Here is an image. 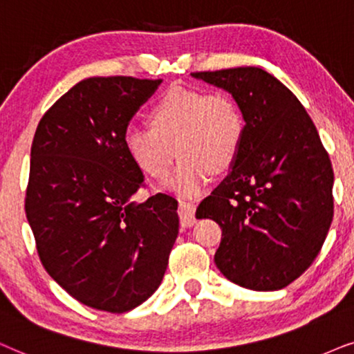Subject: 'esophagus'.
<instances>
[{"label":"esophagus","instance_id":"esophagus-1","mask_svg":"<svg viewBox=\"0 0 354 354\" xmlns=\"http://www.w3.org/2000/svg\"><path fill=\"white\" fill-rule=\"evenodd\" d=\"M196 205L191 204V202H180V207H178V215H180V221L183 226H192L196 223Z\"/></svg>","mask_w":354,"mask_h":354}]
</instances>
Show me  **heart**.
<instances>
[{"label":"heart","instance_id":"1","mask_svg":"<svg viewBox=\"0 0 354 354\" xmlns=\"http://www.w3.org/2000/svg\"><path fill=\"white\" fill-rule=\"evenodd\" d=\"M149 122L150 128L126 129V152L144 173L163 178L178 150L180 163L163 186L189 197L205 189L214 169L233 167L246 138L241 106L223 92L169 88L150 110Z\"/></svg>","mask_w":354,"mask_h":354}]
</instances>
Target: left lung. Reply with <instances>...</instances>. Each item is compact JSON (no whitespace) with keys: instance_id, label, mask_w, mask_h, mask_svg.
Returning a JSON list of instances; mask_svg holds the SVG:
<instances>
[{"instance_id":"1","label":"left lung","mask_w":354,"mask_h":354,"mask_svg":"<svg viewBox=\"0 0 354 354\" xmlns=\"http://www.w3.org/2000/svg\"><path fill=\"white\" fill-rule=\"evenodd\" d=\"M192 75L232 93L246 120L232 173L196 212L221 228L216 267L244 288H285L315 261L330 228L327 150L295 93L267 71L244 66Z\"/></svg>"}]
</instances>
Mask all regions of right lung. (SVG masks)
I'll use <instances>...</instances> for the list:
<instances>
[{
	"label": "right lung",
	"instance_id": "right-lung-1",
	"mask_svg": "<svg viewBox=\"0 0 354 354\" xmlns=\"http://www.w3.org/2000/svg\"><path fill=\"white\" fill-rule=\"evenodd\" d=\"M162 79L88 77L69 88L37 126L26 215L45 270L88 308L122 314L162 283L178 238V201L133 196L144 174L124 133Z\"/></svg>",
	"mask_w": 354,
	"mask_h": 354
}]
</instances>
